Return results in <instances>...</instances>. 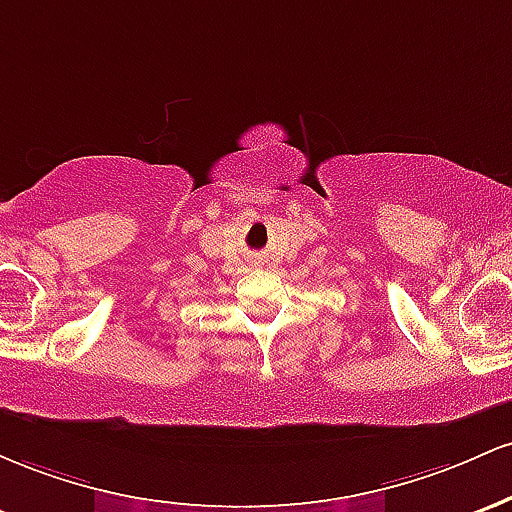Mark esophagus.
I'll return each instance as SVG.
<instances>
[{"label":"esophagus","mask_w":512,"mask_h":512,"mask_svg":"<svg viewBox=\"0 0 512 512\" xmlns=\"http://www.w3.org/2000/svg\"><path fill=\"white\" fill-rule=\"evenodd\" d=\"M249 266H258V261H256V256H254V258H249Z\"/></svg>","instance_id":"1"}]
</instances>
